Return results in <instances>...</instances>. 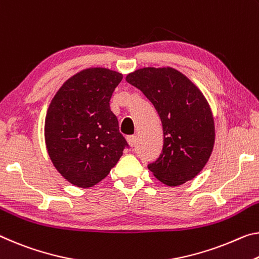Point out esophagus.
Masks as SVG:
<instances>
[{"mask_svg":"<svg viewBox=\"0 0 259 259\" xmlns=\"http://www.w3.org/2000/svg\"><path fill=\"white\" fill-rule=\"evenodd\" d=\"M126 141H128L130 147H134L135 144H136V136H128L126 137Z\"/></svg>","mask_w":259,"mask_h":259,"instance_id":"1","label":"esophagus"}]
</instances>
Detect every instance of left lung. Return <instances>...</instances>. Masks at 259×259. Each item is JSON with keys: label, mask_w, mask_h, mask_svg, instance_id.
Instances as JSON below:
<instances>
[{"label": "left lung", "mask_w": 259, "mask_h": 259, "mask_svg": "<svg viewBox=\"0 0 259 259\" xmlns=\"http://www.w3.org/2000/svg\"><path fill=\"white\" fill-rule=\"evenodd\" d=\"M125 80L144 93L162 123V153L149 169L169 187L190 181L206 165L214 146V118L206 98L170 67L137 69Z\"/></svg>", "instance_id": "1"}]
</instances>
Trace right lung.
I'll return each instance as SVG.
<instances>
[{
  "mask_svg": "<svg viewBox=\"0 0 259 259\" xmlns=\"http://www.w3.org/2000/svg\"><path fill=\"white\" fill-rule=\"evenodd\" d=\"M123 75L88 68L57 90L47 109L45 142L49 158L68 182L96 186L116 165L128 145L109 101Z\"/></svg>",
  "mask_w": 259,
  "mask_h": 259,
  "instance_id": "right-lung-1",
  "label": "right lung"
}]
</instances>
